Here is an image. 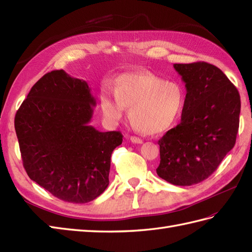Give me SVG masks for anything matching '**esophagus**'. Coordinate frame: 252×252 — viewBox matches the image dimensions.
<instances>
[{
    "label": "esophagus",
    "instance_id": "1",
    "mask_svg": "<svg viewBox=\"0 0 252 252\" xmlns=\"http://www.w3.org/2000/svg\"><path fill=\"white\" fill-rule=\"evenodd\" d=\"M130 140H131L132 143H134V144H142L143 143V141L141 140V138L137 137V136H131Z\"/></svg>",
    "mask_w": 252,
    "mask_h": 252
}]
</instances>
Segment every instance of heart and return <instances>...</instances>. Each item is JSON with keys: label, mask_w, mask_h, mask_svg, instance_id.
Returning <instances> with one entry per match:
<instances>
[{"label": "heart", "mask_w": 252, "mask_h": 252, "mask_svg": "<svg viewBox=\"0 0 252 252\" xmlns=\"http://www.w3.org/2000/svg\"><path fill=\"white\" fill-rule=\"evenodd\" d=\"M184 104L185 91L180 83L146 71L122 74L116 80L114 92L104 89L99 95L107 121L119 122L126 107L131 122L147 135L160 134L173 126Z\"/></svg>", "instance_id": "obj_1"}]
</instances>
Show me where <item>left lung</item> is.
Segmentation results:
<instances>
[{
  "label": "left lung",
  "mask_w": 252,
  "mask_h": 252,
  "mask_svg": "<svg viewBox=\"0 0 252 252\" xmlns=\"http://www.w3.org/2000/svg\"><path fill=\"white\" fill-rule=\"evenodd\" d=\"M185 83L181 123L158 141L160 178L179 186L209 178L234 147L239 127L238 90L218 67L205 62L174 63Z\"/></svg>",
  "instance_id": "8db88e82"
}]
</instances>
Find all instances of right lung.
Here are the masks:
<instances>
[{"instance_id": "add662e5", "label": "right lung", "mask_w": 252, "mask_h": 252, "mask_svg": "<svg viewBox=\"0 0 252 252\" xmlns=\"http://www.w3.org/2000/svg\"><path fill=\"white\" fill-rule=\"evenodd\" d=\"M95 105L84 80L54 70L31 88L16 112L27 174L63 201H92L109 184L111 154L123 136L89 125Z\"/></svg>"}]
</instances>
